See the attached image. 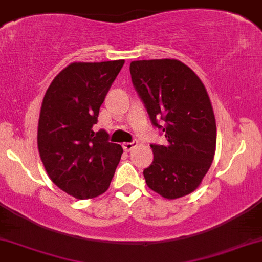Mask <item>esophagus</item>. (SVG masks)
<instances>
[{"instance_id":"1","label":"esophagus","mask_w":262,"mask_h":262,"mask_svg":"<svg viewBox=\"0 0 262 262\" xmlns=\"http://www.w3.org/2000/svg\"><path fill=\"white\" fill-rule=\"evenodd\" d=\"M137 145H138V141L137 140H133V141H130V143H124V144H123V149H124L125 151H130V150H133Z\"/></svg>"}]
</instances>
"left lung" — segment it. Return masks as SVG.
Returning <instances> with one entry per match:
<instances>
[{
  "mask_svg": "<svg viewBox=\"0 0 262 262\" xmlns=\"http://www.w3.org/2000/svg\"><path fill=\"white\" fill-rule=\"evenodd\" d=\"M132 82L165 145L151 144L146 185L175 200L196 189L212 165L217 127L208 93L188 66L175 59L130 62Z\"/></svg>",
  "mask_w": 262,
  "mask_h": 262,
  "instance_id": "1",
  "label": "left lung"
}]
</instances>
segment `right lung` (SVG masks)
Returning <instances> with one entry per match:
<instances>
[{
	"label": "right lung",
	"mask_w": 262,
	"mask_h": 262,
	"mask_svg": "<svg viewBox=\"0 0 262 262\" xmlns=\"http://www.w3.org/2000/svg\"><path fill=\"white\" fill-rule=\"evenodd\" d=\"M124 60L74 62L44 96L38 149L52 181L68 194L87 200L110 187L123 149L106 130H93L108 90Z\"/></svg>",
	"instance_id": "1"
}]
</instances>
